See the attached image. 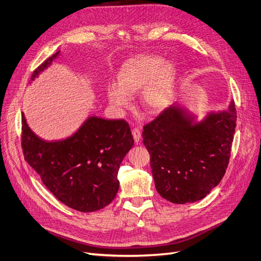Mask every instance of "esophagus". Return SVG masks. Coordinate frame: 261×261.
Wrapping results in <instances>:
<instances>
[{
    "instance_id": "obj_1",
    "label": "esophagus",
    "mask_w": 261,
    "mask_h": 261,
    "mask_svg": "<svg viewBox=\"0 0 261 261\" xmlns=\"http://www.w3.org/2000/svg\"><path fill=\"white\" fill-rule=\"evenodd\" d=\"M132 134H133V136H134V140H135V142H136V143H139V141H140V139H141V134H140V130H139L138 128H134V129L132 130Z\"/></svg>"
}]
</instances>
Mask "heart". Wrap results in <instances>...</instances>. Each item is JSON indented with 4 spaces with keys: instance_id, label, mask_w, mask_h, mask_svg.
<instances>
[{
    "instance_id": "heart-1",
    "label": "heart",
    "mask_w": 261,
    "mask_h": 261,
    "mask_svg": "<svg viewBox=\"0 0 261 261\" xmlns=\"http://www.w3.org/2000/svg\"><path fill=\"white\" fill-rule=\"evenodd\" d=\"M178 78V67L161 57L147 56L133 59L119 71V85L112 83L107 97L114 109L123 111L132 105L133 96L143 87L141 101L150 112L158 113L169 107Z\"/></svg>"
}]
</instances>
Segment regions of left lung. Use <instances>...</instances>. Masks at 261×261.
I'll list each match as a JSON object with an SVG mask.
<instances>
[{
  "mask_svg": "<svg viewBox=\"0 0 261 261\" xmlns=\"http://www.w3.org/2000/svg\"><path fill=\"white\" fill-rule=\"evenodd\" d=\"M237 111L206 112L203 119L179 102L144 125L143 144L151 154L158 193L172 203L201 200L226 172L236 130Z\"/></svg>",
  "mask_w": 261,
  "mask_h": 261,
  "instance_id": "8db88e82",
  "label": "left lung"
}]
</instances>
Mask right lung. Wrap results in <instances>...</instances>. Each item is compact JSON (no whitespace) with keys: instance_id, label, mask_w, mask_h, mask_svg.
<instances>
[{"instance_id":"1","label":"right lung","mask_w":261,"mask_h":261,"mask_svg":"<svg viewBox=\"0 0 261 261\" xmlns=\"http://www.w3.org/2000/svg\"><path fill=\"white\" fill-rule=\"evenodd\" d=\"M61 51L50 57L32 75L34 81ZM134 145L124 120L90 116L70 136L45 140L29 127L22 113V149L28 164L58 199L80 212H94L108 205L119 191L118 172Z\"/></svg>"}]
</instances>
